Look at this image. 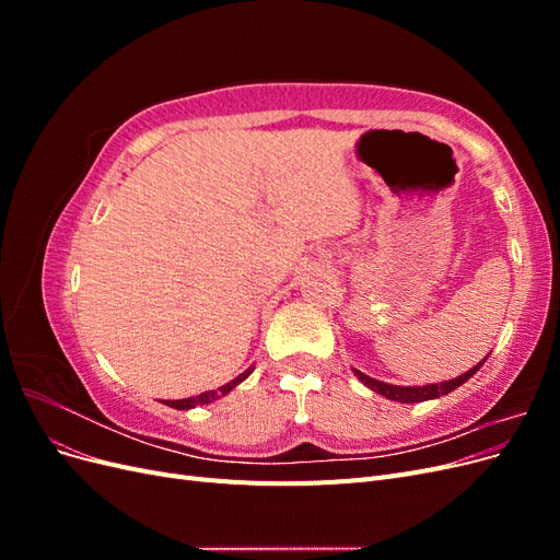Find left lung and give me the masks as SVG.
Masks as SVG:
<instances>
[{"instance_id":"obj_1","label":"left lung","mask_w":560,"mask_h":560,"mask_svg":"<svg viewBox=\"0 0 560 560\" xmlns=\"http://www.w3.org/2000/svg\"><path fill=\"white\" fill-rule=\"evenodd\" d=\"M483 362H486V358L477 366H471L469 371H465V374L457 376V378H451V381H444V383L418 385V387L416 385H409V387H406V385H389V383H383V381H376V378L362 374V371H358V369H352V371H354V376H358L366 387H371L374 393L383 395L385 399H393V401H399V404H416V401H428V399H436V397L453 393L455 387H460L465 381H469L474 374H477V371L483 366Z\"/></svg>"}]
</instances>
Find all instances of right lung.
Segmentation results:
<instances>
[{"label": "right lung", "mask_w": 560, "mask_h": 560, "mask_svg": "<svg viewBox=\"0 0 560 560\" xmlns=\"http://www.w3.org/2000/svg\"><path fill=\"white\" fill-rule=\"evenodd\" d=\"M252 371H254V366H249L247 371H243V374H241L238 378H233L231 383H226V385H222V387H217V389H208V393H200V395L189 397V399H175V401L167 399L165 404H167V406H173V409H179V411H184V409H194V406H200V404H210V401H214V399H219V397L229 395L235 385L243 383V381L252 374Z\"/></svg>", "instance_id": "add662e5"}]
</instances>
